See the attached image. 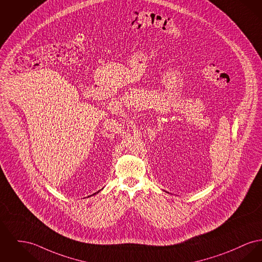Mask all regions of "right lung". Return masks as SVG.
<instances>
[{
    "label": "right lung",
    "mask_w": 262,
    "mask_h": 262,
    "mask_svg": "<svg viewBox=\"0 0 262 262\" xmlns=\"http://www.w3.org/2000/svg\"><path fill=\"white\" fill-rule=\"evenodd\" d=\"M99 192H100V190H99V191H98V192H96V193H94V194H93V195H91V196H94V195H96V194H98V193H99ZM88 197H89V196H88Z\"/></svg>",
    "instance_id": "1"
}]
</instances>
